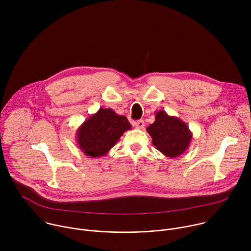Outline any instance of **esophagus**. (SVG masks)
Returning <instances> with one entry per match:
<instances>
[{
    "label": "esophagus",
    "instance_id": "1",
    "mask_svg": "<svg viewBox=\"0 0 251 251\" xmlns=\"http://www.w3.org/2000/svg\"><path fill=\"white\" fill-rule=\"evenodd\" d=\"M134 126L136 128H138V129H142V128H144L145 123H144V121H143V120H137V121L134 122Z\"/></svg>",
    "mask_w": 251,
    "mask_h": 251
}]
</instances>
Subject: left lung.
Returning <instances> with one entry per match:
<instances>
[{"instance_id": "1", "label": "left lung", "mask_w": 251, "mask_h": 251, "mask_svg": "<svg viewBox=\"0 0 251 251\" xmlns=\"http://www.w3.org/2000/svg\"><path fill=\"white\" fill-rule=\"evenodd\" d=\"M146 130L152 137L156 149L170 158L181 156L189 148L193 138L187 123L176 116L168 115L164 110L156 112L155 122Z\"/></svg>"}]
</instances>
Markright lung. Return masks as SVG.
Listing matches in <instances>:
<instances>
[{
	"label": "right lung",
	"mask_w": 251,
	"mask_h": 251,
	"mask_svg": "<svg viewBox=\"0 0 251 251\" xmlns=\"http://www.w3.org/2000/svg\"><path fill=\"white\" fill-rule=\"evenodd\" d=\"M131 127L125 116L116 114L111 108H100L77 129V145L86 156H105Z\"/></svg>",
	"instance_id": "1"
}]
</instances>
